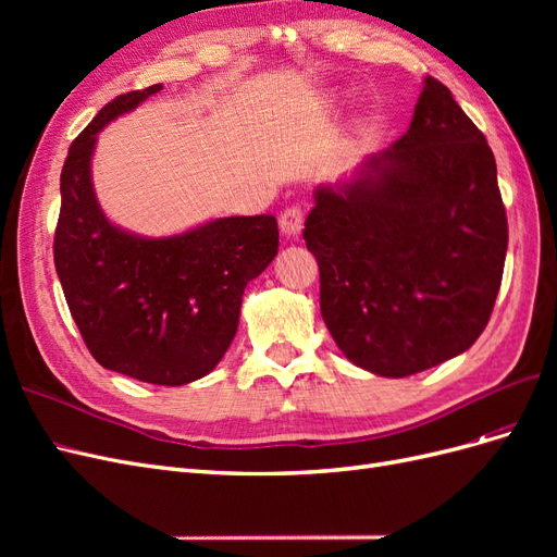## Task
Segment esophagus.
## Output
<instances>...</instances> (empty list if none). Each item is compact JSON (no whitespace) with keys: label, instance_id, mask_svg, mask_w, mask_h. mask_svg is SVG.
Listing matches in <instances>:
<instances>
[{"label":"esophagus","instance_id":"34e87169","mask_svg":"<svg viewBox=\"0 0 557 557\" xmlns=\"http://www.w3.org/2000/svg\"><path fill=\"white\" fill-rule=\"evenodd\" d=\"M278 225L285 237H297L301 232V225H305V213H301L299 207H288L281 213Z\"/></svg>","mask_w":557,"mask_h":557}]
</instances>
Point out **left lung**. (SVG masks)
I'll list each match as a JSON object with an SVG mask.
<instances>
[{"instance_id":"obj_1","label":"left lung","mask_w":557,"mask_h":557,"mask_svg":"<svg viewBox=\"0 0 557 557\" xmlns=\"http://www.w3.org/2000/svg\"><path fill=\"white\" fill-rule=\"evenodd\" d=\"M305 242L344 356L401 379L460 356L491 320L509 230L491 146L444 83L411 125L339 183L318 185Z\"/></svg>"}]
</instances>
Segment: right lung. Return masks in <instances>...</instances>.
<instances>
[{
  "label": "right lung",
  "mask_w": 557,
  "mask_h": 557,
  "mask_svg": "<svg viewBox=\"0 0 557 557\" xmlns=\"http://www.w3.org/2000/svg\"><path fill=\"white\" fill-rule=\"evenodd\" d=\"M160 90L156 83L115 97L72 144L53 256L99 364L144 383L185 385L223 360L246 285L276 258L278 225L274 215H230L172 237H141L109 221L92 185L97 134Z\"/></svg>",
  "instance_id": "right-lung-1"
}]
</instances>
